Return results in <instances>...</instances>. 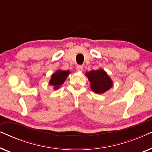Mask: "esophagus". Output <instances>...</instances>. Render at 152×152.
<instances>
[{"label":"esophagus","instance_id":"34e87169","mask_svg":"<svg viewBox=\"0 0 152 152\" xmlns=\"http://www.w3.org/2000/svg\"><path fill=\"white\" fill-rule=\"evenodd\" d=\"M77 70H78V71L80 72H82L83 70V66H80V65H78L77 66Z\"/></svg>","mask_w":152,"mask_h":152}]
</instances>
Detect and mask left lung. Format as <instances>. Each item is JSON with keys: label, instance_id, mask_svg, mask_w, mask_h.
I'll use <instances>...</instances> for the list:
<instances>
[{"label": "left lung", "instance_id": "1", "mask_svg": "<svg viewBox=\"0 0 152 152\" xmlns=\"http://www.w3.org/2000/svg\"><path fill=\"white\" fill-rule=\"evenodd\" d=\"M85 75L87 77L91 84V88L97 94H102L109 90L113 86V81L108 75L104 70L99 68L96 70L86 72Z\"/></svg>", "mask_w": 152, "mask_h": 152}]
</instances>
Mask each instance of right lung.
<instances>
[{
	"label": "right lung",
	"instance_id": "add662e5",
	"mask_svg": "<svg viewBox=\"0 0 152 152\" xmlns=\"http://www.w3.org/2000/svg\"><path fill=\"white\" fill-rule=\"evenodd\" d=\"M70 73V72L69 70H57L51 75V78L49 81V84L53 86L54 90H57L64 84Z\"/></svg>",
	"mask_w": 152,
	"mask_h": 152
}]
</instances>
